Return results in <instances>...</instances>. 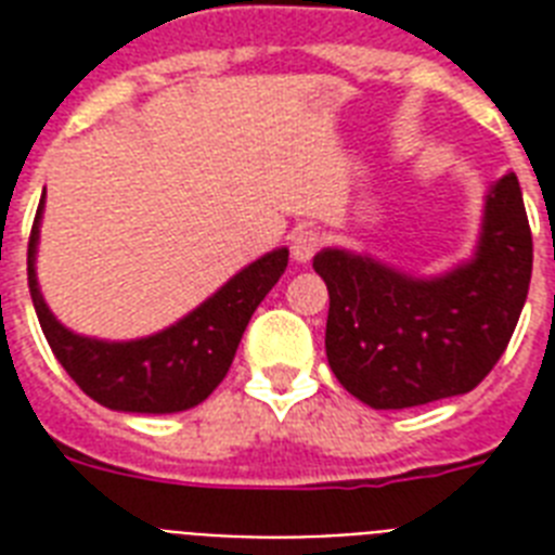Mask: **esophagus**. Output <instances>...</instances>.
I'll list each match as a JSON object with an SVG mask.
<instances>
[{"instance_id":"34e87169","label":"esophagus","mask_w":555,"mask_h":555,"mask_svg":"<svg viewBox=\"0 0 555 555\" xmlns=\"http://www.w3.org/2000/svg\"><path fill=\"white\" fill-rule=\"evenodd\" d=\"M320 250V233L317 230H299V233H294V238H291V256H294L296 261H311L313 253Z\"/></svg>"}]
</instances>
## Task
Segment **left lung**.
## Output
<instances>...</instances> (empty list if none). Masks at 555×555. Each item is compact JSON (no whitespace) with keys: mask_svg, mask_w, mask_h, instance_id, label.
<instances>
[{"mask_svg":"<svg viewBox=\"0 0 555 555\" xmlns=\"http://www.w3.org/2000/svg\"><path fill=\"white\" fill-rule=\"evenodd\" d=\"M313 270L331 296L325 354L371 409H412L473 391L504 354L533 273L518 178L483 195L475 253L440 276H414L369 253L325 247Z\"/></svg>","mask_w":555,"mask_h":555,"instance_id":"left-lung-1","label":"left lung"}]
</instances>
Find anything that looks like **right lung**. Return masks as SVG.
I'll use <instances>...</instances> for the list:
<instances>
[{
  "mask_svg": "<svg viewBox=\"0 0 555 555\" xmlns=\"http://www.w3.org/2000/svg\"><path fill=\"white\" fill-rule=\"evenodd\" d=\"M46 192L28 242V287L42 334L68 377L106 409L172 414L204 403L233 363L253 311L287 268V247L264 253L169 328L141 339H98L74 334L56 320L37 282L39 224Z\"/></svg>",
  "mask_w": 555,
  "mask_h": 555,
  "instance_id": "obj_1",
  "label": "right lung"
}]
</instances>
